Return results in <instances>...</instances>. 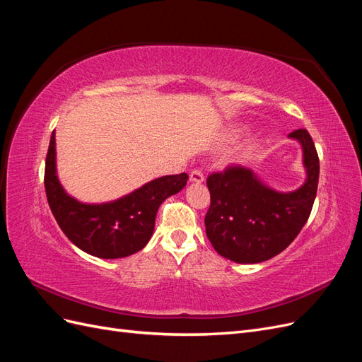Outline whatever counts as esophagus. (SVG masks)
Wrapping results in <instances>:
<instances>
[{
	"label": "esophagus",
	"mask_w": 362,
	"mask_h": 362,
	"mask_svg": "<svg viewBox=\"0 0 362 362\" xmlns=\"http://www.w3.org/2000/svg\"><path fill=\"white\" fill-rule=\"evenodd\" d=\"M190 181L192 182H202L204 181V173L199 169H193L190 172Z\"/></svg>",
	"instance_id": "obj_1"
}]
</instances>
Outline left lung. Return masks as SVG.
I'll list each match as a JSON object with an SVG mask.
<instances>
[{
	"mask_svg": "<svg viewBox=\"0 0 362 362\" xmlns=\"http://www.w3.org/2000/svg\"><path fill=\"white\" fill-rule=\"evenodd\" d=\"M290 137L302 144L308 173L296 192H273L237 164L208 175L211 202L205 231L218 255L245 264L270 259L290 246L308 221L319 185V156L306 129H296Z\"/></svg>",
	"mask_w": 362,
	"mask_h": 362,
	"instance_id": "8db88e82",
	"label": "left lung"
}]
</instances>
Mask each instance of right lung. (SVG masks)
I'll return each instance as SVG.
<instances>
[{
  "instance_id": "right-lung-1",
  "label": "right lung",
  "mask_w": 362,
  "mask_h": 362,
  "mask_svg": "<svg viewBox=\"0 0 362 362\" xmlns=\"http://www.w3.org/2000/svg\"><path fill=\"white\" fill-rule=\"evenodd\" d=\"M187 180V173L168 175L115 202L81 204L68 196L57 180L54 133L43 177L51 213L63 234L87 254L107 259L124 258L144 249L154 231L158 206L178 193Z\"/></svg>"
}]
</instances>
